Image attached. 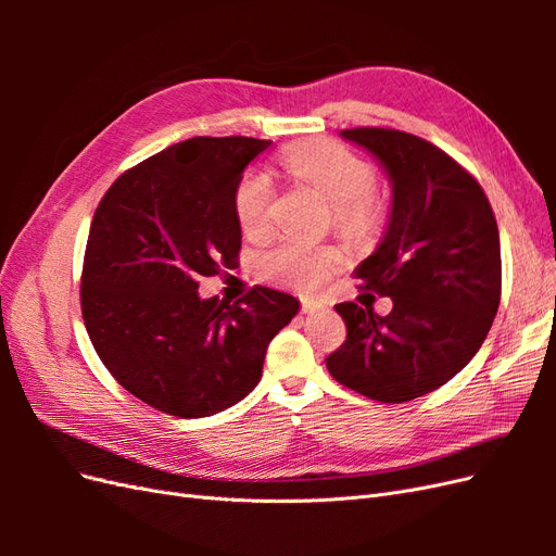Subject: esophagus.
Returning <instances> with one entry per match:
<instances>
[{"instance_id":"esophagus-1","label":"esophagus","mask_w":556,"mask_h":556,"mask_svg":"<svg viewBox=\"0 0 556 556\" xmlns=\"http://www.w3.org/2000/svg\"><path fill=\"white\" fill-rule=\"evenodd\" d=\"M319 308H325L323 301L317 299H301V313H315Z\"/></svg>"}]
</instances>
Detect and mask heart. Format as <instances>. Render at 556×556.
<instances>
[{
    "label": "heart",
    "mask_w": 556,
    "mask_h": 556,
    "mask_svg": "<svg viewBox=\"0 0 556 556\" xmlns=\"http://www.w3.org/2000/svg\"><path fill=\"white\" fill-rule=\"evenodd\" d=\"M282 169L306 180L331 199L333 223L355 239H368L384 223V201L376 192V172L364 157L339 141L315 139L292 143L280 153ZM276 190L262 169L245 172L233 188V215L243 233L260 237L271 225ZM341 264L333 245H313L301 239H285L264 252L260 268L264 278L296 292H315Z\"/></svg>",
    "instance_id": "obj_1"
}]
</instances>
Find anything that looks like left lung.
<instances>
[{
	"label": "left lung",
	"instance_id": "left-lung-1",
	"mask_svg": "<svg viewBox=\"0 0 556 556\" xmlns=\"http://www.w3.org/2000/svg\"><path fill=\"white\" fill-rule=\"evenodd\" d=\"M382 162L392 217L359 288L392 296V313L336 304L348 336L327 368L348 390L403 403L439 390L476 357L501 301L498 227L480 182L445 150L390 127L341 129Z\"/></svg>",
	"mask_w": 556,
	"mask_h": 556
}]
</instances>
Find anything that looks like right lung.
Instances as JSON below:
<instances>
[{"instance_id": "obj_1", "label": "right lung", "mask_w": 556, "mask_h": 556, "mask_svg": "<svg viewBox=\"0 0 556 556\" xmlns=\"http://www.w3.org/2000/svg\"><path fill=\"white\" fill-rule=\"evenodd\" d=\"M271 141L194 137L115 178L94 211L80 311L109 374L160 413L208 417L255 390L266 348L299 301L255 285L199 299L201 276L239 260L233 188Z\"/></svg>"}]
</instances>
